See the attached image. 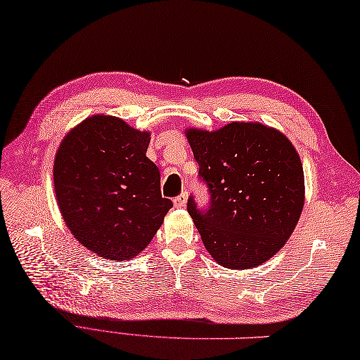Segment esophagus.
<instances>
[{
	"instance_id": "esophagus-1",
	"label": "esophagus",
	"mask_w": 360,
	"mask_h": 360,
	"mask_svg": "<svg viewBox=\"0 0 360 360\" xmlns=\"http://www.w3.org/2000/svg\"><path fill=\"white\" fill-rule=\"evenodd\" d=\"M186 200H188V193L185 191V193L179 194L177 198L174 199V205L177 207V208H185L186 207Z\"/></svg>"
}]
</instances>
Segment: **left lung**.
Here are the masks:
<instances>
[{
  "label": "left lung",
  "instance_id": "1",
  "mask_svg": "<svg viewBox=\"0 0 360 360\" xmlns=\"http://www.w3.org/2000/svg\"><path fill=\"white\" fill-rule=\"evenodd\" d=\"M186 136L210 194L207 208L194 195L186 207L207 250L230 269L259 266L285 244L301 216L300 155L262 124L232 122L212 133L189 128Z\"/></svg>",
  "mask_w": 360,
  "mask_h": 360
}]
</instances>
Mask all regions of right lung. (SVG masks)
I'll return each instance as SVG.
<instances>
[{"instance_id":"1","label":"right lung","mask_w":360,"mask_h":360,"mask_svg":"<svg viewBox=\"0 0 360 360\" xmlns=\"http://www.w3.org/2000/svg\"><path fill=\"white\" fill-rule=\"evenodd\" d=\"M150 134L94 116L73 128L54 160V191L75 238L100 257L128 260L157 233L172 200L146 157Z\"/></svg>"}]
</instances>
